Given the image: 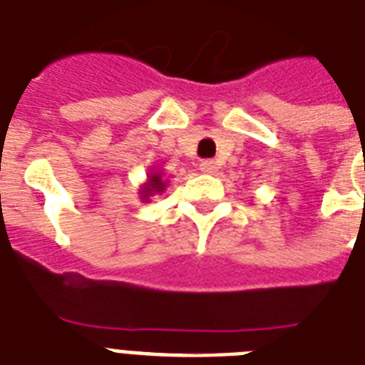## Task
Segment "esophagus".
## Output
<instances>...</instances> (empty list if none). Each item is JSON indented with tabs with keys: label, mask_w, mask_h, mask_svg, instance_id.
<instances>
[{
	"label": "esophagus",
	"mask_w": 365,
	"mask_h": 365,
	"mask_svg": "<svg viewBox=\"0 0 365 365\" xmlns=\"http://www.w3.org/2000/svg\"><path fill=\"white\" fill-rule=\"evenodd\" d=\"M200 172H205V174H216V160H202V163H200Z\"/></svg>",
	"instance_id": "1"
}]
</instances>
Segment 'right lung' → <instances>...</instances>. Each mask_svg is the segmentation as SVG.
I'll list each match as a JSON object with an SVG mask.
<instances>
[{"label": "right lung", "instance_id": "1", "mask_svg": "<svg viewBox=\"0 0 365 365\" xmlns=\"http://www.w3.org/2000/svg\"><path fill=\"white\" fill-rule=\"evenodd\" d=\"M166 182L165 174L163 172H149L148 178H145V182L140 185L138 189V195H140V200L143 202H149V199L153 197V195H160L166 189Z\"/></svg>", "mask_w": 365, "mask_h": 365}]
</instances>
